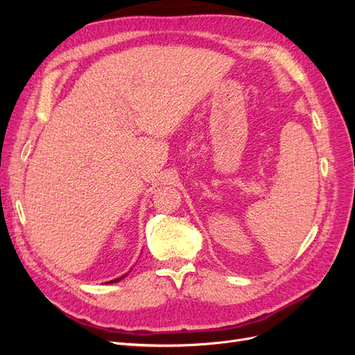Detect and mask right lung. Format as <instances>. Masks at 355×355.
I'll use <instances>...</instances> for the list:
<instances>
[{
    "instance_id": "obj_1",
    "label": "right lung",
    "mask_w": 355,
    "mask_h": 355,
    "mask_svg": "<svg viewBox=\"0 0 355 355\" xmlns=\"http://www.w3.org/2000/svg\"><path fill=\"white\" fill-rule=\"evenodd\" d=\"M128 272H130V271H128ZM128 272H125L124 275H121V277H118V278H115V280H111V282H108V283H118V282H121L124 277H127V274H128Z\"/></svg>"
}]
</instances>
